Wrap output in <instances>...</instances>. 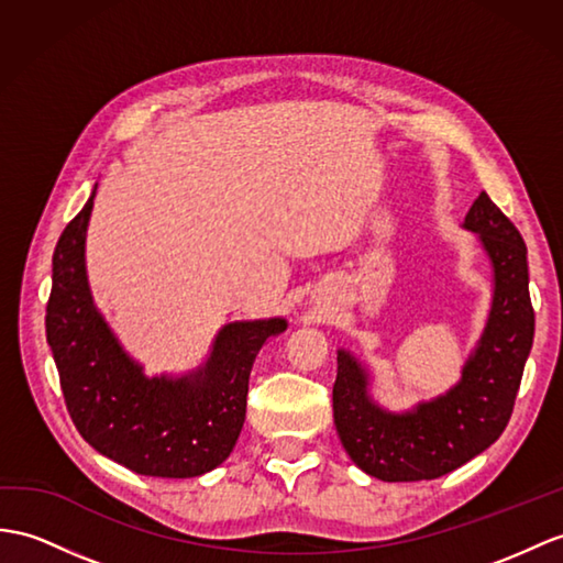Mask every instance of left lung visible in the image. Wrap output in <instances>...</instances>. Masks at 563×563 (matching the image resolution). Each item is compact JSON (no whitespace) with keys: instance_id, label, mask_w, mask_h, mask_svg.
Returning a JSON list of instances; mask_svg holds the SVG:
<instances>
[{"instance_id":"8db88e82","label":"left lung","mask_w":563,"mask_h":563,"mask_svg":"<svg viewBox=\"0 0 563 563\" xmlns=\"http://www.w3.org/2000/svg\"><path fill=\"white\" fill-rule=\"evenodd\" d=\"M495 272L489 318L461 382L408 413H389L367 394L365 367L341 349L332 391L334 424L351 461L385 483L434 479L461 468L499 440L532 349L534 312L528 249L514 222L479 194L465 214Z\"/></svg>"}]
</instances>
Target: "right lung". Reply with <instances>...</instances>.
I'll use <instances>...</instances> for the list:
<instances>
[{
    "label": "right lung",
    "instance_id": "add662e5",
    "mask_svg": "<svg viewBox=\"0 0 563 563\" xmlns=\"http://www.w3.org/2000/svg\"><path fill=\"white\" fill-rule=\"evenodd\" d=\"M92 196L66 224L52 257L47 344L80 437L102 456L153 477H196L234 449L257 351L286 320L219 329L208 363L184 377H145L95 308L86 274Z\"/></svg>",
    "mask_w": 563,
    "mask_h": 563
}]
</instances>
